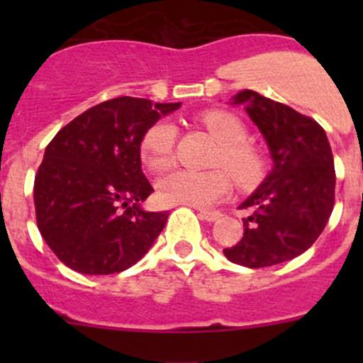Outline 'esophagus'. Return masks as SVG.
Segmentation results:
<instances>
[{
  "instance_id": "obj_1",
  "label": "esophagus",
  "mask_w": 363,
  "mask_h": 363,
  "mask_svg": "<svg viewBox=\"0 0 363 363\" xmlns=\"http://www.w3.org/2000/svg\"><path fill=\"white\" fill-rule=\"evenodd\" d=\"M199 216L202 219H205V221H216L221 214H219L218 211H200Z\"/></svg>"
}]
</instances>
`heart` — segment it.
<instances>
[{"instance_id":"b5f03b06","label":"heart","mask_w":363,"mask_h":363,"mask_svg":"<svg viewBox=\"0 0 363 363\" xmlns=\"http://www.w3.org/2000/svg\"><path fill=\"white\" fill-rule=\"evenodd\" d=\"M202 121L212 137L221 144L214 160V167L221 168L211 172L181 168L163 175L158 181V196L163 203L211 207L232 189L226 171L240 186H252L265 172V158L258 147L247 142L250 133L242 119L225 111H211L203 113ZM175 124L172 121H158L142 137V161L155 172L167 170L175 160Z\"/></svg>"}]
</instances>
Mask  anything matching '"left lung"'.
Masks as SVG:
<instances>
[{
	"mask_svg": "<svg viewBox=\"0 0 363 363\" xmlns=\"http://www.w3.org/2000/svg\"><path fill=\"white\" fill-rule=\"evenodd\" d=\"M233 105H246L269 144L274 168L240 208L244 235L223 250L237 265L262 269L309 250L327 226L335 202V168L323 128L288 105L255 91H240Z\"/></svg>",
	"mask_w": 363,
	"mask_h": 363,
	"instance_id": "1",
	"label": "left lung"
}]
</instances>
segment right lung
<instances>
[{
	"instance_id": "1",
	"label": "right lung",
	"mask_w": 363,
	"mask_h": 363,
	"mask_svg": "<svg viewBox=\"0 0 363 363\" xmlns=\"http://www.w3.org/2000/svg\"><path fill=\"white\" fill-rule=\"evenodd\" d=\"M181 104L121 96L61 128L35 175L36 225L47 246L80 274L130 269L151 250L168 212L140 207L155 189L140 164L145 131Z\"/></svg>"
}]
</instances>
